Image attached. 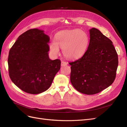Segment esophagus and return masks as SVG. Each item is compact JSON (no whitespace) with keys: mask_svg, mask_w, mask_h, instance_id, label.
<instances>
[{"mask_svg":"<svg viewBox=\"0 0 127 127\" xmlns=\"http://www.w3.org/2000/svg\"><path fill=\"white\" fill-rule=\"evenodd\" d=\"M67 65V63L65 62V61H62V62H61V66H65V65Z\"/></svg>","mask_w":127,"mask_h":127,"instance_id":"1","label":"esophagus"}]
</instances>
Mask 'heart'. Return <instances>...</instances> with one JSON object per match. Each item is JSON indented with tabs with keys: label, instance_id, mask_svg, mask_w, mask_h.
<instances>
[{
	"label": "heart",
	"instance_id": "1",
	"mask_svg": "<svg viewBox=\"0 0 127 127\" xmlns=\"http://www.w3.org/2000/svg\"><path fill=\"white\" fill-rule=\"evenodd\" d=\"M87 32L78 29L61 32L56 35V40H52L50 49L53 53L58 54L59 47L63 48L64 55L69 59H76L82 56L89 44Z\"/></svg>",
	"mask_w": 127,
	"mask_h": 127
}]
</instances>
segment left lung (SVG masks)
Wrapping results in <instances>:
<instances>
[{
	"mask_svg": "<svg viewBox=\"0 0 127 127\" xmlns=\"http://www.w3.org/2000/svg\"><path fill=\"white\" fill-rule=\"evenodd\" d=\"M90 43L83 56L71 65L70 80L77 91L88 95L101 92L116 77L118 56L112 42L95 28L90 30Z\"/></svg>",
	"mask_w": 127,
	"mask_h": 127,
	"instance_id": "1",
	"label": "left lung"
}]
</instances>
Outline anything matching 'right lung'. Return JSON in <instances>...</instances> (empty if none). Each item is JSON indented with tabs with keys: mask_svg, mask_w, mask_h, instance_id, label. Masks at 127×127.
Wrapping results in <instances>:
<instances>
[{
	"mask_svg": "<svg viewBox=\"0 0 127 127\" xmlns=\"http://www.w3.org/2000/svg\"><path fill=\"white\" fill-rule=\"evenodd\" d=\"M49 41L43 31L34 28L20 35L10 49L9 77L22 91L32 95L46 91L60 70V60L48 58Z\"/></svg>",
	"mask_w": 127,
	"mask_h": 127,
	"instance_id": "obj_1",
	"label": "right lung"
}]
</instances>
